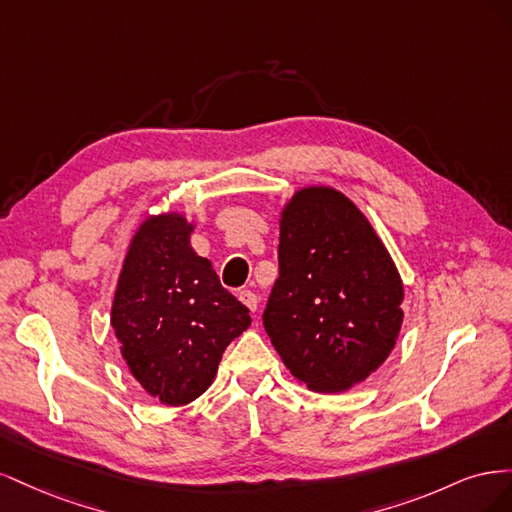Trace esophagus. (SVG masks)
Here are the masks:
<instances>
[{"instance_id":"34e87169","label":"esophagus","mask_w":512,"mask_h":512,"mask_svg":"<svg viewBox=\"0 0 512 512\" xmlns=\"http://www.w3.org/2000/svg\"><path fill=\"white\" fill-rule=\"evenodd\" d=\"M239 301H241L247 309H250V312H256V309H258V297H256V294H254L252 290H241V292H239Z\"/></svg>"}]
</instances>
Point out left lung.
<instances>
[{"instance_id":"8db88e82","label":"left lung","mask_w":512,"mask_h":512,"mask_svg":"<svg viewBox=\"0 0 512 512\" xmlns=\"http://www.w3.org/2000/svg\"><path fill=\"white\" fill-rule=\"evenodd\" d=\"M277 260L262 322L290 374L318 393L363 382L404 320V284L365 215L333 188L299 190L282 211Z\"/></svg>"}]
</instances>
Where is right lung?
<instances>
[{"mask_svg":"<svg viewBox=\"0 0 512 512\" xmlns=\"http://www.w3.org/2000/svg\"><path fill=\"white\" fill-rule=\"evenodd\" d=\"M194 226L179 213L147 218L130 243L111 324L143 389L166 406L203 395L250 309L222 288L211 262L190 245Z\"/></svg>","mask_w":512,"mask_h":512,"instance_id":"1","label":"right lung"}]
</instances>
